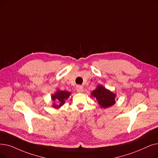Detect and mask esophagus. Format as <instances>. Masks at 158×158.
<instances>
[{"instance_id": "esophagus-1", "label": "esophagus", "mask_w": 158, "mask_h": 158, "mask_svg": "<svg viewBox=\"0 0 158 158\" xmlns=\"http://www.w3.org/2000/svg\"><path fill=\"white\" fill-rule=\"evenodd\" d=\"M76 91L79 93H81V92H83V87L82 86H77L76 87Z\"/></svg>"}]
</instances>
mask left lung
<instances>
[{"mask_svg":"<svg viewBox=\"0 0 158 158\" xmlns=\"http://www.w3.org/2000/svg\"><path fill=\"white\" fill-rule=\"evenodd\" d=\"M116 94L101 85H98L91 93V98H94L101 108H106L115 103Z\"/></svg>","mask_w":158,"mask_h":158,"instance_id":"obj_1","label":"left lung"}]
</instances>
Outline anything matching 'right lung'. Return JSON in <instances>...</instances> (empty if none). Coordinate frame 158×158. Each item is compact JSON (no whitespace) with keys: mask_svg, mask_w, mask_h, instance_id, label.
Listing matches in <instances>:
<instances>
[{"mask_svg":"<svg viewBox=\"0 0 158 158\" xmlns=\"http://www.w3.org/2000/svg\"><path fill=\"white\" fill-rule=\"evenodd\" d=\"M71 93L68 91H63L57 89L54 94L51 95L52 100V106L55 109H59L62 106L64 103L66 99L70 97Z\"/></svg>","mask_w":158,"mask_h":158,"instance_id":"obj_1","label":"right lung"}]
</instances>
